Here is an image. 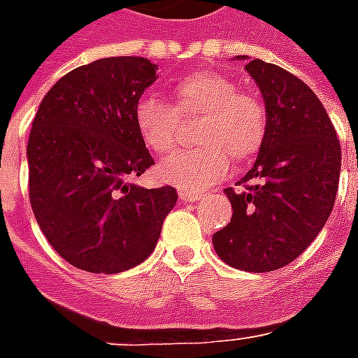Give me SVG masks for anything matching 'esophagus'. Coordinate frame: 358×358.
<instances>
[{"mask_svg": "<svg viewBox=\"0 0 358 358\" xmlns=\"http://www.w3.org/2000/svg\"><path fill=\"white\" fill-rule=\"evenodd\" d=\"M178 197L182 201H197V199H201L203 194H197V192H189V189H180Z\"/></svg>", "mask_w": 358, "mask_h": 358, "instance_id": "34e87169", "label": "esophagus"}]
</instances>
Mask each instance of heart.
I'll list each match as a JSON object with an SVG mask.
<instances>
[{
    "label": "heart",
    "instance_id": "heart-1",
    "mask_svg": "<svg viewBox=\"0 0 358 358\" xmlns=\"http://www.w3.org/2000/svg\"><path fill=\"white\" fill-rule=\"evenodd\" d=\"M172 103L145 95L136 103L134 124L141 141L157 155L174 151L180 120L201 117L195 132L199 148L172 155L159 166L166 184L203 192L224 178L230 159L253 161L268 132V113L261 97L238 92V84L222 73L199 71L172 84Z\"/></svg>",
    "mask_w": 358,
    "mask_h": 358
}]
</instances>
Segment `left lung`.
<instances>
[{
  "mask_svg": "<svg viewBox=\"0 0 358 358\" xmlns=\"http://www.w3.org/2000/svg\"><path fill=\"white\" fill-rule=\"evenodd\" d=\"M245 71L263 94L268 132L238 189H224L232 220L215 232L213 245L234 268L270 272L297 259L326 224L338 194L341 148L305 82L261 59H251Z\"/></svg>",
  "mask_w": 358,
  "mask_h": 358,
  "instance_id": "left-lung-1",
  "label": "left lung"
}]
</instances>
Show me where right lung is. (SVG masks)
<instances>
[{"mask_svg":"<svg viewBox=\"0 0 358 358\" xmlns=\"http://www.w3.org/2000/svg\"><path fill=\"white\" fill-rule=\"evenodd\" d=\"M155 73L143 57L82 65L45 94L32 120L30 205L51 248L76 268L117 274L143 263L176 205L172 186L132 182L155 164L134 124Z\"/></svg>","mask_w":358,"mask_h":358,"instance_id":"right-lung-1","label":"right lung"}]
</instances>
